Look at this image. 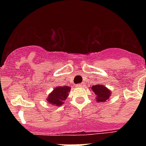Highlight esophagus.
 Instances as JSON below:
<instances>
[{"mask_svg":"<svg viewBox=\"0 0 146 146\" xmlns=\"http://www.w3.org/2000/svg\"><path fill=\"white\" fill-rule=\"evenodd\" d=\"M76 86H77V87H82V86H84V83H83V82H81V83H79V84L76 85Z\"/></svg>","mask_w":146,"mask_h":146,"instance_id":"esophagus-1","label":"esophagus"}]
</instances>
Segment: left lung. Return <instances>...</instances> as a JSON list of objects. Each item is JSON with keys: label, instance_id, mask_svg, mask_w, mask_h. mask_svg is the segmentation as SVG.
I'll list each match as a JSON object with an SVG mask.
<instances>
[{"label": "left lung", "instance_id": "8db88e82", "mask_svg": "<svg viewBox=\"0 0 146 146\" xmlns=\"http://www.w3.org/2000/svg\"><path fill=\"white\" fill-rule=\"evenodd\" d=\"M92 91L96 93L97 96L96 99L97 102H104L108 99L110 96H111V92L107 89L106 87L102 86V85H96L91 87Z\"/></svg>", "mask_w": 146, "mask_h": 146}]
</instances>
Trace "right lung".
Listing matches in <instances>:
<instances>
[{"label":"right lung","instance_id":"add662e5","mask_svg":"<svg viewBox=\"0 0 146 146\" xmlns=\"http://www.w3.org/2000/svg\"><path fill=\"white\" fill-rule=\"evenodd\" d=\"M70 90L69 86L56 87L54 91L48 96L47 101L56 106H60L64 104V102L68 96V92Z\"/></svg>","mask_w":146,"mask_h":146}]
</instances>
